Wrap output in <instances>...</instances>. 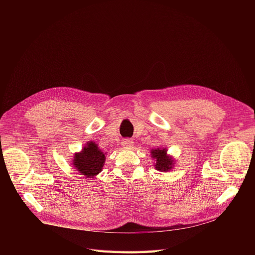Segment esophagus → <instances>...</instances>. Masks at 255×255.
Returning a JSON list of instances; mask_svg holds the SVG:
<instances>
[{
    "instance_id": "esophagus-1",
    "label": "esophagus",
    "mask_w": 255,
    "mask_h": 255,
    "mask_svg": "<svg viewBox=\"0 0 255 255\" xmlns=\"http://www.w3.org/2000/svg\"><path fill=\"white\" fill-rule=\"evenodd\" d=\"M122 145L125 148H130L133 145V141L130 139H123L122 140Z\"/></svg>"
}]
</instances>
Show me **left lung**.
I'll use <instances>...</instances> for the list:
<instances>
[{
  "label": "left lung",
  "instance_id": "left-lung-1",
  "mask_svg": "<svg viewBox=\"0 0 255 255\" xmlns=\"http://www.w3.org/2000/svg\"><path fill=\"white\" fill-rule=\"evenodd\" d=\"M165 148H156L151 150V156L155 159L154 166L159 171H168L173 166V159L166 154Z\"/></svg>",
  "mask_w": 255,
  "mask_h": 255
}]
</instances>
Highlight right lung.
Segmentation results:
<instances>
[{"label": "right lung", "instance_id": "right-lung-1", "mask_svg": "<svg viewBox=\"0 0 255 255\" xmlns=\"http://www.w3.org/2000/svg\"><path fill=\"white\" fill-rule=\"evenodd\" d=\"M105 154L93 141L86 144L84 149L75 154L72 164L78 171L87 177H94L100 173L105 163Z\"/></svg>", "mask_w": 255, "mask_h": 255}]
</instances>
